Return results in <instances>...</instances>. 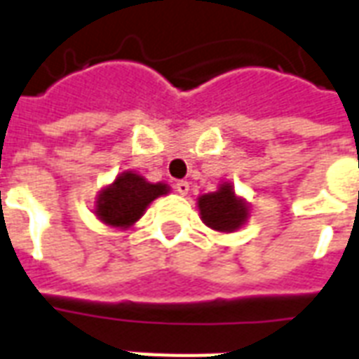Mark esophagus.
<instances>
[{"mask_svg": "<svg viewBox=\"0 0 359 359\" xmlns=\"http://www.w3.org/2000/svg\"><path fill=\"white\" fill-rule=\"evenodd\" d=\"M175 188H177V192H179L180 196H187L188 190H190V184H188L187 180H179V182L175 184Z\"/></svg>", "mask_w": 359, "mask_h": 359, "instance_id": "34e87169", "label": "esophagus"}]
</instances>
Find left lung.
<instances>
[{"mask_svg":"<svg viewBox=\"0 0 359 359\" xmlns=\"http://www.w3.org/2000/svg\"><path fill=\"white\" fill-rule=\"evenodd\" d=\"M198 207L201 220L217 232H236L249 217L245 201L236 196L230 182H222L217 192L200 196Z\"/></svg>","mask_w":359,"mask_h":359,"instance_id":"1","label":"left lung"}]
</instances>
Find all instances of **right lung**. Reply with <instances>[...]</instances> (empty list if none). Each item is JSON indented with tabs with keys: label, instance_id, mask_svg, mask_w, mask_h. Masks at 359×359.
Returning a JSON list of instances; mask_svg holds the SVG:
<instances>
[{
	"label": "right lung",
	"instance_id": "add662e5",
	"mask_svg": "<svg viewBox=\"0 0 359 359\" xmlns=\"http://www.w3.org/2000/svg\"><path fill=\"white\" fill-rule=\"evenodd\" d=\"M167 192L169 187L163 182L154 184L137 172L123 171L98 194L95 215L108 226L126 230L144 215L146 207L156 198Z\"/></svg>",
	"mask_w": 359,
	"mask_h": 359
}]
</instances>
